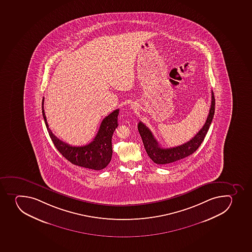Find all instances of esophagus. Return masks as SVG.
<instances>
[{"instance_id": "obj_1", "label": "esophagus", "mask_w": 252, "mask_h": 252, "mask_svg": "<svg viewBox=\"0 0 252 252\" xmlns=\"http://www.w3.org/2000/svg\"><path fill=\"white\" fill-rule=\"evenodd\" d=\"M131 108H134V105H131Z\"/></svg>"}]
</instances>
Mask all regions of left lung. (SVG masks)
<instances>
[{
  "label": "left lung",
  "instance_id": "left-lung-1",
  "mask_svg": "<svg viewBox=\"0 0 252 252\" xmlns=\"http://www.w3.org/2000/svg\"><path fill=\"white\" fill-rule=\"evenodd\" d=\"M215 107H216V99L214 97L213 91H211V108L209 111L208 117L206 118V123L204 124L203 127L199 130L198 133H197L192 139H190L189 141L181 144L180 146L173 147L170 149L161 148L158 142L157 141V139L154 138L151 130L144 125V123L139 122L138 124V129L149 158L156 164L166 165V164L180 161L181 159L185 158L193 154L203 142L205 136L207 134L215 114Z\"/></svg>",
  "mask_w": 252,
  "mask_h": 252
}]
</instances>
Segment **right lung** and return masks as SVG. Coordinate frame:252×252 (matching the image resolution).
I'll return each mask as SVG.
<instances>
[{
    "mask_svg": "<svg viewBox=\"0 0 252 252\" xmlns=\"http://www.w3.org/2000/svg\"><path fill=\"white\" fill-rule=\"evenodd\" d=\"M43 104L44 98L42 99V115L50 137L58 151L67 161L73 165L95 170H103L108 165L113 155L112 137L118 126L119 109H116L103 118L93 141L85 146H71L58 139L49 128Z\"/></svg>",
    "mask_w": 252,
    "mask_h": 252,
    "instance_id": "add662e5",
    "label": "right lung"
}]
</instances>
